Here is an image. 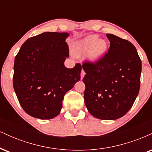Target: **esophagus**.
<instances>
[{
  "label": "esophagus",
  "instance_id": "obj_1",
  "mask_svg": "<svg viewBox=\"0 0 152 152\" xmlns=\"http://www.w3.org/2000/svg\"><path fill=\"white\" fill-rule=\"evenodd\" d=\"M85 74H86V73H85V71H83V69H82V71H81V79H83V78L84 77Z\"/></svg>",
  "mask_w": 152,
  "mask_h": 152
}]
</instances>
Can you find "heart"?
<instances>
[{
    "label": "heart",
    "instance_id": "b5f03b06",
    "mask_svg": "<svg viewBox=\"0 0 152 152\" xmlns=\"http://www.w3.org/2000/svg\"><path fill=\"white\" fill-rule=\"evenodd\" d=\"M107 50V43L99 39L97 35H91L76 43L74 47V55L77 57L89 53L88 58L92 62H96L102 58Z\"/></svg>",
    "mask_w": 152,
    "mask_h": 152
}]
</instances>
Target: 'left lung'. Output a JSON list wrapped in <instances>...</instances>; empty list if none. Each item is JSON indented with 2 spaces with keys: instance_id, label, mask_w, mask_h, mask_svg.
Masks as SVG:
<instances>
[{
  "instance_id": "obj_1",
  "label": "left lung",
  "mask_w": 152,
  "mask_h": 152,
  "mask_svg": "<svg viewBox=\"0 0 152 152\" xmlns=\"http://www.w3.org/2000/svg\"><path fill=\"white\" fill-rule=\"evenodd\" d=\"M109 50L96 62L82 64L84 102L92 116L115 120L129 111L140 88L142 61L127 40L107 34Z\"/></svg>"
}]
</instances>
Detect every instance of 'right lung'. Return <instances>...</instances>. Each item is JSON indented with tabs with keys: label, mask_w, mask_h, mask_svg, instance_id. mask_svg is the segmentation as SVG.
Returning a JSON list of instances; mask_svg holds the SVG:
<instances>
[{
	"label": "right lung",
	"mask_w": 152,
	"mask_h": 152,
	"mask_svg": "<svg viewBox=\"0 0 152 152\" xmlns=\"http://www.w3.org/2000/svg\"><path fill=\"white\" fill-rule=\"evenodd\" d=\"M68 33L45 32L29 38L14 61L13 88L23 109L33 117L59 114L64 95L81 78V65L64 66L69 56Z\"/></svg>",
	"instance_id": "obj_1"
}]
</instances>
